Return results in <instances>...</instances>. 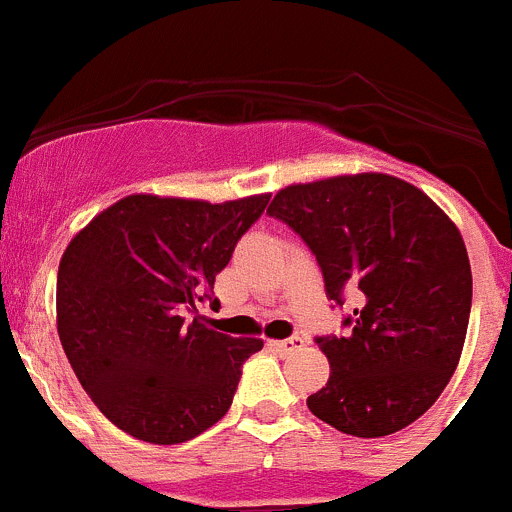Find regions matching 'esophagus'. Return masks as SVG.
Segmentation results:
<instances>
[{"mask_svg":"<svg viewBox=\"0 0 512 512\" xmlns=\"http://www.w3.org/2000/svg\"><path fill=\"white\" fill-rule=\"evenodd\" d=\"M270 346L275 348L278 353H290V351H298V348H303L305 338L303 336H290V338H285V341H272Z\"/></svg>","mask_w":512,"mask_h":512,"instance_id":"34e87169","label":"esophagus"}]
</instances>
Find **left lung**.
Listing matches in <instances>:
<instances>
[{"mask_svg": "<svg viewBox=\"0 0 512 512\" xmlns=\"http://www.w3.org/2000/svg\"><path fill=\"white\" fill-rule=\"evenodd\" d=\"M267 214L313 252L333 308L356 298L346 333L315 338L331 376L308 396L310 412L353 437L417 422L465 346L472 272L460 229L424 191L386 174L288 186Z\"/></svg>", "mask_w": 512, "mask_h": 512, "instance_id": "left-lung-1", "label": "left lung"}]
</instances>
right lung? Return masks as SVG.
Segmentation results:
<instances>
[{
  "instance_id": "1",
  "label": "right lung",
  "mask_w": 512,
  "mask_h": 512,
  "mask_svg": "<svg viewBox=\"0 0 512 512\" xmlns=\"http://www.w3.org/2000/svg\"><path fill=\"white\" fill-rule=\"evenodd\" d=\"M267 202L133 194L75 234L57 270V333L83 389L118 429L179 444L232 407L242 364L262 341L212 331L197 303H219L214 278Z\"/></svg>"
}]
</instances>
